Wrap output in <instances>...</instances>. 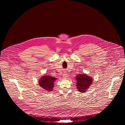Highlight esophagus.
<instances>
[{"label": "esophagus", "mask_w": 125, "mask_h": 125, "mask_svg": "<svg viewBox=\"0 0 125 125\" xmlns=\"http://www.w3.org/2000/svg\"><path fill=\"white\" fill-rule=\"evenodd\" d=\"M67 74H66V73H64V74H63V77L64 78H65L67 77Z\"/></svg>", "instance_id": "obj_1"}]
</instances>
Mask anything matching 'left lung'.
I'll return each instance as SVG.
<instances>
[{
	"label": "left lung",
	"mask_w": 125,
	"mask_h": 125,
	"mask_svg": "<svg viewBox=\"0 0 125 125\" xmlns=\"http://www.w3.org/2000/svg\"><path fill=\"white\" fill-rule=\"evenodd\" d=\"M76 86L80 92L84 93L89 89L93 82V78L85 73L79 74L75 76Z\"/></svg>",
	"instance_id": "obj_1"
}]
</instances>
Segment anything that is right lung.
Wrapping results in <instances>:
<instances>
[{"label": "right lung", "mask_w": 125, "mask_h": 125, "mask_svg": "<svg viewBox=\"0 0 125 125\" xmlns=\"http://www.w3.org/2000/svg\"><path fill=\"white\" fill-rule=\"evenodd\" d=\"M42 76L38 81L40 86L47 92L52 91L53 89L55 82L57 78L54 77L49 75H44Z\"/></svg>", "instance_id": "1"}]
</instances>
